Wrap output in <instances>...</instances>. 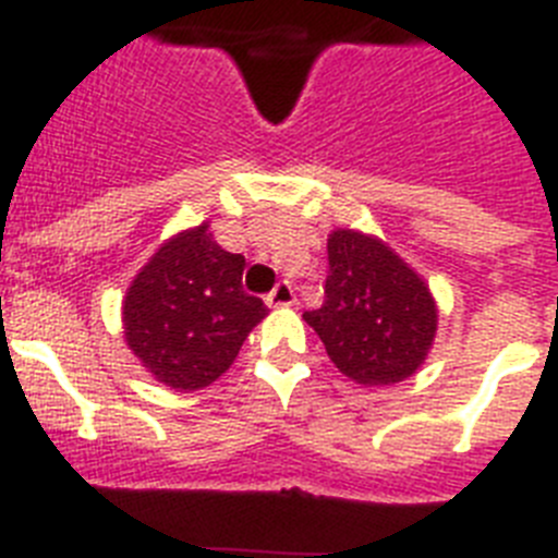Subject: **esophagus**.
I'll return each mask as SVG.
<instances>
[{
    "instance_id": "obj_1",
    "label": "esophagus",
    "mask_w": 558,
    "mask_h": 558,
    "mask_svg": "<svg viewBox=\"0 0 558 558\" xmlns=\"http://www.w3.org/2000/svg\"><path fill=\"white\" fill-rule=\"evenodd\" d=\"M265 302H268L270 307H290V304L295 302L293 284H290L288 279H282V282H279L274 290H270L268 299H265Z\"/></svg>"
}]
</instances>
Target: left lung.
Segmentation results:
<instances>
[{"instance_id":"8db88e82","label":"left lung","mask_w":558,"mask_h":558,"mask_svg":"<svg viewBox=\"0 0 558 558\" xmlns=\"http://www.w3.org/2000/svg\"><path fill=\"white\" fill-rule=\"evenodd\" d=\"M324 304L304 313L329 360L360 386H393L411 377L436 335L427 284L391 248L340 229L329 234Z\"/></svg>"}]
</instances>
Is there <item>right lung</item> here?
I'll list each match as a JSON object with an SVG mask.
<instances>
[{
	"label": "right lung",
	"mask_w": 558,
	"mask_h": 558,
	"mask_svg": "<svg viewBox=\"0 0 558 558\" xmlns=\"http://www.w3.org/2000/svg\"><path fill=\"white\" fill-rule=\"evenodd\" d=\"M243 254H229L209 226L156 251L122 304L125 340L159 383L198 391L234 363L251 329L268 315L243 290Z\"/></svg>",
	"instance_id": "1"
}]
</instances>
